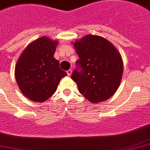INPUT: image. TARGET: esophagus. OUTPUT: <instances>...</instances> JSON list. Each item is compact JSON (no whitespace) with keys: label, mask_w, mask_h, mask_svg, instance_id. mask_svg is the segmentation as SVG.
<instances>
[{"label":"esophagus","mask_w":150,"mask_h":150,"mask_svg":"<svg viewBox=\"0 0 150 150\" xmlns=\"http://www.w3.org/2000/svg\"><path fill=\"white\" fill-rule=\"evenodd\" d=\"M71 73H72V70H71V69H69V70L67 71V75H69V76H70V75H71Z\"/></svg>","instance_id":"1"}]
</instances>
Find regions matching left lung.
<instances>
[{"instance_id":"8db88e82","label":"left lung","mask_w":150,"mask_h":150,"mask_svg":"<svg viewBox=\"0 0 150 150\" xmlns=\"http://www.w3.org/2000/svg\"><path fill=\"white\" fill-rule=\"evenodd\" d=\"M79 57L71 79L79 92L91 103L108 100L117 91L124 71L120 52L110 42L102 36L86 35L73 42Z\"/></svg>"}]
</instances>
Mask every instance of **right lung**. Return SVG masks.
Segmentation results:
<instances>
[{"label":"right lung","mask_w":150,"mask_h":150,"mask_svg":"<svg viewBox=\"0 0 150 150\" xmlns=\"http://www.w3.org/2000/svg\"><path fill=\"white\" fill-rule=\"evenodd\" d=\"M59 41L42 36L30 42L15 65V79L21 92L35 102H44L56 92L67 75L54 58Z\"/></svg>","instance_id":"1"}]
</instances>
